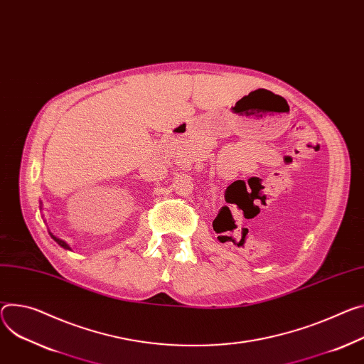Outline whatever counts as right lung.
Masks as SVG:
<instances>
[{"label":"right lung","mask_w":364,"mask_h":364,"mask_svg":"<svg viewBox=\"0 0 364 364\" xmlns=\"http://www.w3.org/2000/svg\"><path fill=\"white\" fill-rule=\"evenodd\" d=\"M52 238H53V240H55V241H56V242H58V244H59L60 247H63V248H67V250H70V245H68V244H65V242H63L62 240H59V238H56V237H53V235H52Z\"/></svg>","instance_id":"obj_1"}]
</instances>
